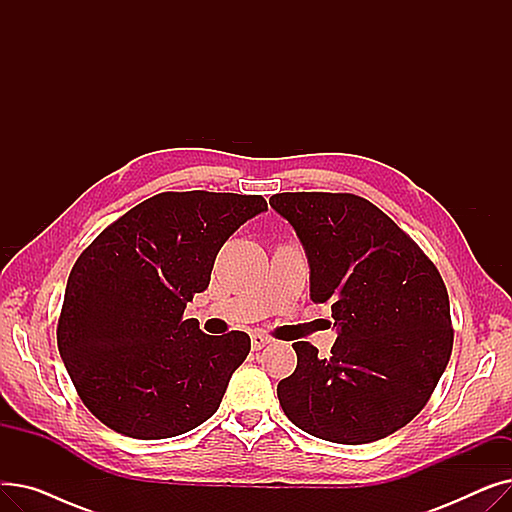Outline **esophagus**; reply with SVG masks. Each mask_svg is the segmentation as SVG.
I'll return each instance as SVG.
<instances>
[{"label": "esophagus", "mask_w": 512, "mask_h": 512, "mask_svg": "<svg viewBox=\"0 0 512 512\" xmlns=\"http://www.w3.org/2000/svg\"><path fill=\"white\" fill-rule=\"evenodd\" d=\"M270 342H272L270 336L259 334V332H255V334L251 336V348H253V351H261V348H265Z\"/></svg>", "instance_id": "esophagus-1"}]
</instances>
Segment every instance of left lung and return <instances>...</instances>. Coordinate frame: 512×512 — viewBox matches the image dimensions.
Wrapping results in <instances>:
<instances>
[{"instance_id":"8db88e82","label":"left lung","mask_w":512,"mask_h":512,"mask_svg":"<svg viewBox=\"0 0 512 512\" xmlns=\"http://www.w3.org/2000/svg\"><path fill=\"white\" fill-rule=\"evenodd\" d=\"M270 205L297 232L311 299L332 305L338 334L330 359L292 344L297 369L278 384L286 417L336 444L394 434L425 407L452 353L436 265L363 197L280 193Z\"/></svg>"}]
</instances>
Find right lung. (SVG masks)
Here are the masks:
<instances>
[{
  "mask_svg": "<svg viewBox=\"0 0 512 512\" xmlns=\"http://www.w3.org/2000/svg\"><path fill=\"white\" fill-rule=\"evenodd\" d=\"M263 211L261 195L161 193L124 213L76 259L58 348L101 423L128 438L164 440L218 411L251 338L209 336L182 315L209 286L224 242Z\"/></svg>",
  "mask_w": 512,
  "mask_h": 512,
  "instance_id": "1",
  "label": "right lung"
}]
</instances>
